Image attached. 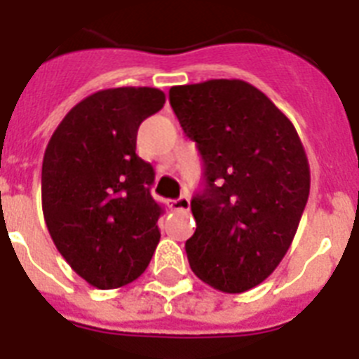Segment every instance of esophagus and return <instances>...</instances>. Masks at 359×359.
Instances as JSON below:
<instances>
[{
  "mask_svg": "<svg viewBox=\"0 0 359 359\" xmlns=\"http://www.w3.org/2000/svg\"><path fill=\"white\" fill-rule=\"evenodd\" d=\"M168 206H170L171 210H184V212H188V210H189V198L186 197V195H180L179 198L170 201V203H168Z\"/></svg>",
  "mask_w": 359,
  "mask_h": 359,
  "instance_id": "esophagus-1",
  "label": "esophagus"
}]
</instances>
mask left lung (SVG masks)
<instances>
[{"instance_id":"obj_1","label":"left lung","mask_w":359,"mask_h":359,"mask_svg":"<svg viewBox=\"0 0 359 359\" xmlns=\"http://www.w3.org/2000/svg\"><path fill=\"white\" fill-rule=\"evenodd\" d=\"M204 164L186 241L198 279L226 294L257 287L281 263L309 201L310 168L290 120L257 87L208 80L170 89Z\"/></svg>"}]
</instances>
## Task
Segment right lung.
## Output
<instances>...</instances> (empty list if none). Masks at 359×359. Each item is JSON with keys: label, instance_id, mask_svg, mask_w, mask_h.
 <instances>
[{"label": "right lung", "instance_id": "obj_1", "mask_svg": "<svg viewBox=\"0 0 359 359\" xmlns=\"http://www.w3.org/2000/svg\"><path fill=\"white\" fill-rule=\"evenodd\" d=\"M164 102L155 87L98 91L65 114L45 149L49 233L72 270L100 290L142 276L161 241L155 170L135 149L138 126Z\"/></svg>", "mask_w": 359, "mask_h": 359}]
</instances>
